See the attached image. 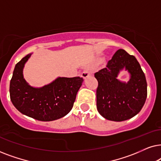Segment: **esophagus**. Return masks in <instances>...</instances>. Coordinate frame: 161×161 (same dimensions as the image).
<instances>
[{"label": "esophagus", "instance_id": "obj_1", "mask_svg": "<svg viewBox=\"0 0 161 161\" xmlns=\"http://www.w3.org/2000/svg\"><path fill=\"white\" fill-rule=\"evenodd\" d=\"M92 75V72L91 71H89V70H86V71H84L82 73V77L83 78H86L88 77L91 76Z\"/></svg>", "mask_w": 161, "mask_h": 161}]
</instances>
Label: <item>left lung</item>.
Here are the masks:
<instances>
[{"instance_id": "left-lung-1", "label": "left lung", "mask_w": 161, "mask_h": 161, "mask_svg": "<svg viewBox=\"0 0 161 161\" xmlns=\"http://www.w3.org/2000/svg\"><path fill=\"white\" fill-rule=\"evenodd\" d=\"M125 68L131 74L127 84L117 79ZM98 81L97 108L106 119L122 122L136 116L144 106L147 96L145 75L135 56L125 50L116 51L105 67L94 73Z\"/></svg>"}]
</instances>
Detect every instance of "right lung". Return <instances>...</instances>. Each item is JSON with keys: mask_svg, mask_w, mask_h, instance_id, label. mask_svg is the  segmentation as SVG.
<instances>
[{"mask_svg": "<svg viewBox=\"0 0 161 161\" xmlns=\"http://www.w3.org/2000/svg\"><path fill=\"white\" fill-rule=\"evenodd\" d=\"M31 55L15 65L10 81V99L14 106L24 115L49 122L67 115L73 107L83 78H58L42 88L29 86L23 78L24 65Z\"/></svg>", "mask_w": 161, "mask_h": 161, "instance_id": "add662e5", "label": "right lung"}]
</instances>
